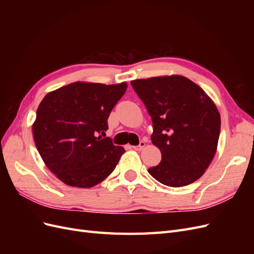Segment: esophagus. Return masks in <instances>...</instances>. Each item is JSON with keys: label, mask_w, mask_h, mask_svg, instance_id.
I'll return each instance as SVG.
<instances>
[{"label": "esophagus", "mask_w": 254, "mask_h": 254, "mask_svg": "<svg viewBox=\"0 0 254 254\" xmlns=\"http://www.w3.org/2000/svg\"><path fill=\"white\" fill-rule=\"evenodd\" d=\"M144 147H145V142H144V141H141L140 144L137 145V146H132V148H133L134 150H137V151L142 150Z\"/></svg>", "instance_id": "34e87169"}]
</instances>
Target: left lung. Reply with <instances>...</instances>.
<instances>
[{
  "label": "left lung",
  "mask_w": 254,
  "mask_h": 254,
  "mask_svg": "<svg viewBox=\"0 0 254 254\" xmlns=\"http://www.w3.org/2000/svg\"><path fill=\"white\" fill-rule=\"evenodd\" d=\"M152 120V144L162 160L148 173L164 186L186 187L204 174L215 156L220 114L195 82L181 75L132 80Z\"/></svg>",
  "instance_id": "8db88e82"
}]
</instances>
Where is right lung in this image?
I'll list each match as a JSON object with an SVG mask.
<instances>
[{"label": "right lung", "mask_w": 254, "mask_h": 254, "mask_svg": "<svg viewBox=\"0 0 254 254\" xmlns=\"http://www.w3.org/2000/svg\"><path fill=\"white\" fill-rule=\"evenodd\" d=\"M126 90V82L76 81L42 99L33 124L36 147L66 186L89 189L114 171L125 149L97 134L108 129L109 114Z\"/></svg>", "instance_id": "add662e5"}]
</instances>
